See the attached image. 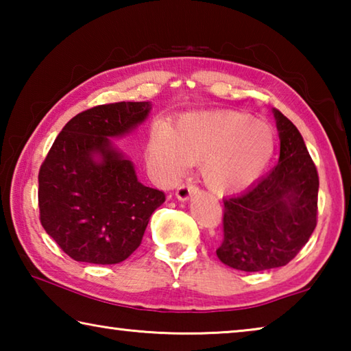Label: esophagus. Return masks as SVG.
Masks as SVG:
<instances>
[{"label":"esophagus","mask_w":351,"mask_h":351,"mask_svg":"<svg viewBox=\"0 0 351 351\" xmlns=\"http://www.w3.org/2000/svg\"><path fill=\"white\" fill-rule=\"evenodd\" d=\"M195 192H197V187L192 186V184H182L181 187H178L175 195L180 201H187Z\"/></svg>","instance_id":"obj_1"}]
</instances>
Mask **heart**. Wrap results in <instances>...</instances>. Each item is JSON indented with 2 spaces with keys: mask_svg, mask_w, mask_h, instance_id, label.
<instances>
[{
  "mask_svg": "<svg viewBox=\"0 0 351 351\" xmlns=\"http://www.w3.org/2000/svg\"><path fill=\"white\" fill-rule=\"evenodd\" d=\"M276 148L268 123L243 112H187L169 130L154 132L147 156L162 184H175L189 164L199 162V175L213 193L247 187L263 173Z\"/></svg>",
  "mask_w": 351,
  "mask_h": 351,
  "instance_id": "heart-1",
  "label": "heart"
}]
</instances>
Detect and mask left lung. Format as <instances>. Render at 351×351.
<instances>
[{
    "label": "left lung",
    "instance_id": "1",
    "mask_svg": "<svg viewBox=\"0 0 351 351\" xmlns=\"http://www.w3.org/2000/svg\"><path fill=\"white\" fill-rule=\"evenodd\" d=\"M280 139L274 169L245 192L224 198V240L217 255L230 268H280L310 240L317 217L319 176L304 138L272 108Z\"/></svg>",
    "mask_w": 351,
    "mask_h": 351
}]
</instances>
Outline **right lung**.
<instances>
[{
    "instance_id": "add662e5",
    "label": "right lung",
    "mask_w": 351,
    "mask_h": 351,
    "mask_svg": "<svg viewBox=\"0 0 351 351\" xmlns=\"http://www.w3.org/2000/svg\"><path fill=\"white\" fill-rule=\"evenodd\" d=\"M152 102H117L80 112L63 127L38 173L40 219L75 261L114 265L139 247L165 195L138 180L112 142L147 121Z\"/></svg>"
}]
</instances>
